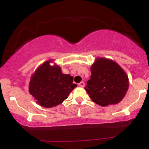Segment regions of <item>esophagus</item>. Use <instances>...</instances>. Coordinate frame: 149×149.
<instances>
[{"label":"esophagus","mask_w":149,"mask_h":149,"mask_svg":"<svg viewBox=\"0 0 149 149\" xmlns=\"http://www.w3.org/2000/svg\"><path fill=\"white\" fill-rule=\"evenodd\" d=\"M78 85H79L80 87H82V88H83V87L85 86V83L84 82H80V83H78Z\"/></svg>","instance_id":"esophagus-1"}]
</instances>
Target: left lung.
Returning a JSON list of instances; mask_svg holds the SVG:
<instances>
[{
    "label": "left lung",
    "instance_id": "left-lung-1",
    "mask_svg": "<svg viewBox=\"0 0 149 149\" xmlns=\"http://www.w3.org/2000/svg\"><path fill=\"white\" fill-rule=\"evenodd\" d=\"M90 69L91 77L85 87L90 99L102 107L119 103L129 86L128 77L123 69L107 58H97Z\"/></svg>",
    "mask_w": 149,
    "mask_h": 149
}]
</instances>
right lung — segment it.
Instances as JSON below:
<instances>
[{
    "label": "right lung",
    "mask_w": 149,
    "mask_h": 149,
    "mask_svg": "<svg viewBox=\"0 0 149 149\" xmlns=\"http://www.w3.org/2000/svg\"><path fill=\"white\" fill-rule=\"evenodd\" d=\"M48 60L40 65L31 77L29 93L42 107L52 108L62 103L77 86L73 78L64 74L58 65Z\"/></svg>",
    "instance_id": "1"
}]
</instances>
